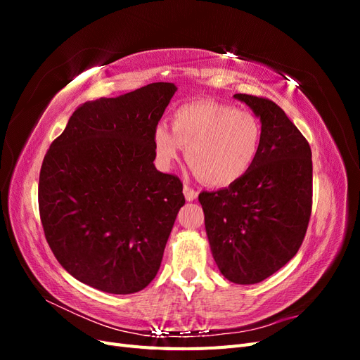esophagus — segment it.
<instances>
[{
    "instance_id": "34e87169",
    "label": "esophagus",
    "mask_w": 360,
    "mask_h": 360,
    "mask_svg": "<svg viewBox=\"0 0 360 360\" xmlns=\"http://www.w3.org/2000/svg\"><path fill=\"white\" fill-rule=\"evenodd\" d=\"M183 193H184V198H186L188 201H193L198 197V191H195L193 188L188 186V184H184L183 186Z\"/></svg>"
}]
</instances>
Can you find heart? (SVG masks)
Instances as JSON below:
<instances>
[{"instance_id": "obj_1", "label": "heart", "mask_w": 360, "mask_h": 360, "mask_svg": "<svg viewBox=\"0 0 360 360\" xmlns=\"http://www.w3.org/2000/svg\"><path fill=\"white\" fill-rule=\"evenodd\" d=\"M263 144V127L255 114L226 103L197 101L172 114L171 130L153 132L156 156L169 168L188 148V162L207 184L225 188L252 169Z\"/></svg>"}]
</instances>
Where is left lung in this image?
Masks as SVG:
<instances>
[{"mask_svg":"<svg viewBox=\"0 0 360 360\" xmlns=\"http://www.w3.org/2000/svg\"><path fill=\"white\" fill-rule=\"evenodd\" d=\"M263 127L255 165L243 179L201 192L205 231L221 274L234 284H257L297 254L312 207L308 141L287 114L266 97L234 94Z\"/></svg>","mask_w":360,"mask_h":360,"instance_id":"obj_1","label":"left lung"}]
</instances>
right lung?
Instances as JSON below:
<instances>
[{"instance_id":"right-lung-1","label":"right lung","mask_w":360,"mask_h":360,"mask_svg":"<svg viewBox=\"0 0 360 360\" xmlns=\"http://www.w3.org/2000/svg\"><path fill=\"white\" fill-rule=\"evenodd\" d=\"M177 86L153 82L76 108L39 177L46 242L69 274L111 294L146 288L184 205L183 183L156 169L153 132Z\"/></svg>"}]
</instances>
